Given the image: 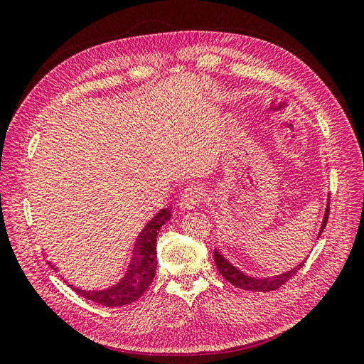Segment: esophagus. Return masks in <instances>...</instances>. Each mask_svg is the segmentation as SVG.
<instances>
[{"instance_id": "esophagus-1", "label": "esophagus", "mask_w": 364, "mask_h": 364, "mask_svg": "<svg viewBox=\"0 0 364 364\" xmlns=\"http://www.w3.org/2000/svg\"><path fill=\"white\" fill-rule=\"evenodd\" d=\"M205 190L203 188H197V186H190L182 191L181 199H179V206L182 209H194L196 206H199L205 197Z\"/></svg>"}]
</instances>
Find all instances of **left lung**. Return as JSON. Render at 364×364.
Instances as JSON below:
<instances>
[{
    "label": "left lung",
    "instance_id": "left-lung-1",
    "mask_svg": "<svg viewBox=\"0 0 364 364\" xmlns=\"http://www.w3.org/2000/svg\"><path fill=\"white\" fill-rule=\"evenodd\" d=\"M328 214H329V197H328V203H326V209H325V214H323V220H322V226L318 229V235L317 238L322 235L323 229L326 226L328 222ZM214 261L217 264V269L218 272L222 273V277L230 282L232 285H235L237 289L241 290H247V291H274L278 290L279 287L287 282L289 279H291L297 270H301L304 262H299L296 267H293L291 270H287L284 273L279 274H274V277H250V274L241 272L238 267H235L232 262L229 259H226L222 253H220L217 249L214 250Z\"/></svg>",
    "mask_w": 364,
    "mask_h": 364
}]
</instances>
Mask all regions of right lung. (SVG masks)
<instances>
[{
  "label": "right lung",
  "mask_w": 364,
  "mask_h": 364,
  "mask_svg": "<svg viewBox=\"0 0 364 364\" xmlns=\"http://www.w3.org/2000/svg\"><path fill=\"white\" fill-rule=\"evenodd\" d=\"M170 217V208H164L144 226L142 232L136 238L135 257L132 258L127 273H124L121 281L102 290H83L74 287L73 284L70 287L75 290V293L86 297V299L105 306H123L139 299L149 289L153 278H155L158 266L156 237L161 228L168 222ZM48 264L51 266V262Z\"/></svg>",
  "instance_id": "right-lung-1"
}]
</instances>
